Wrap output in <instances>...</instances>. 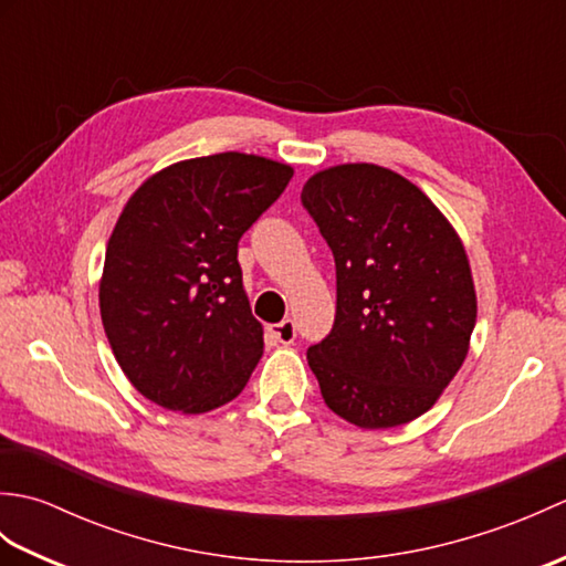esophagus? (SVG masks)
I'll list each match as a JSON object with an SVG mask.
<instances>
[{
  "label": "esophagus",
  "mask_w": 566,
  "mask_h": 566,
  "mask_svg": "<svg viewBox=\"0 0 566 566\" xmlns=\"http://www.w3.org/2000/svg\"><path fill=\"white\" fill-rule=\"evenodd\" d=\"M272 338L282 345H292L296 340V323L292 318H284L282 323H276V326H270Z\"/></svg>",
  "instance_id": "obj_1"
}]
</instances>
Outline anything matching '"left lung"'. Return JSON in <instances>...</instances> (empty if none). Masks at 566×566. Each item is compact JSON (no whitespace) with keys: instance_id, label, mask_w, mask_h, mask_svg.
Segmentation results:
<instances>
[{"instance_id":"left-lung-1","label":"left lung","mask_w":566,"mask_h":566,"mask_svg":"<svg viewBox=\"0 0 566 566\" xmlns=\"http://www.w3.org/2000/svg\"><path fill=\"white\" fill-rule=\"evenodd\" d=\"M302 203L335 258V321L306 350L323 401L359 428L426 413L467 357L476 294L460 238L423 191L379 165L308 179Z\"/></svg>"}]
</instances>
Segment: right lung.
<instances>
[{
	"mask_svg": "<svg viewBox=\"0 0 566 566\" xmlns=\"http://www.w3.org/2000/svg\"><path fill=\"white\" fill-rule=\"evenodd\" d=\"M294 170L245 153L177 163L140 185L116 221L99 308L134 387L163 408L207 413L245 389L262 326L238 243Z\"/></svg>",
	"mask_w": 566,
	"mask_h": 566,
	"instance_id": "obj_1",
	"label": "right lung"
}]
</instances>
